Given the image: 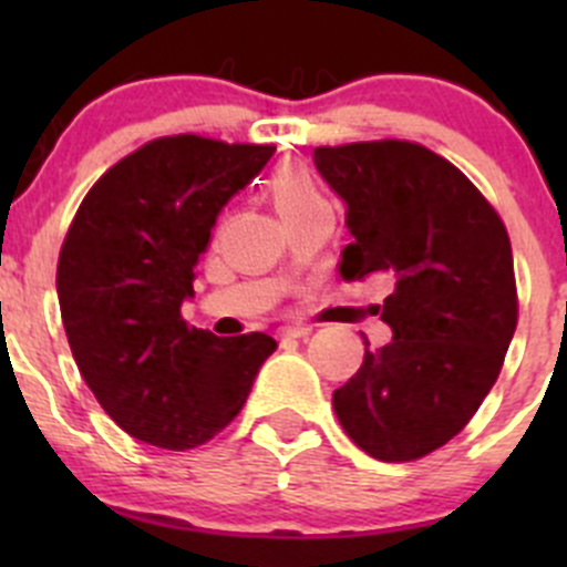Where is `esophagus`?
Here are the masks:
<instances>
[{"label": "esophagus", "instance_id": "esophagus-1", "mask_svg": "<svg viewBox=\"0 0 567 567\" xmlns=\"http://www.w3.org/2000/svg\"><path fill=\"white\" fill-rule=\"evenodd\" d=\"M310 326H285L282 331H279V337H285V340H288V337H293V340H301V337H307L310 334Z\"/></svg>", "mask_w": 567, "mask_h": 567}]
</instances>
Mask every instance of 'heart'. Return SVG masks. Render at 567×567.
I'll list each match as a JSON object with an SVG mask.
<instances>
[{"instance_id":"obj_1","label":"heart","mask_w":567,"mask_h":567,"mask_svg":"<svg viewBox=\"0 0 567 567\" xmlns=\"http://www.w3.org/2000/svg\"><path fill=\"white\" fill-rule=\"evenodd\" d=\"M268 192H271L274 205L285 221H299L316 214H331L329 199L316 181V175L305 167H279L268 177Z\"/></svg>"}]
</instances>
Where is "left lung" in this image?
I'll list each match as a JSON object with an SVG mask.
<instances>
[{
	"mask_svg": "<svg viewBox=\"0 0 567 567\" xmlns=\"http://www.w3.org/2000/svg\"><path fill=\"white\" fill-rule=\"evenodd\" d=\"M316 167L348 205L340 277L392 288L381 310L392 342L364 348L362 368L334 390L337 420L373 458H425L466 427L505 364L518 323L505 221L416 142L323 145Z\"/></svg>",
	"mask_w": 567,
	"mask_h": 567,
	"instance_id": "8db88e82",
	"label": "left lung"
}]
</instances>
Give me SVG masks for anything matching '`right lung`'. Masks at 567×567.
<instances>
[{"label":"right lung","mask_w":567,"mask_h":567,"mask_svg":"<svg viewBox=\"0 0 567 567\" xmlns=\"http://www.w3.org/2000/svg\"><path fill=\"white\" fill-rule=\"evenodd\" d=\"M274 151L158 136L109 167L68 227L56 262L68 346L101 409L140 442H210L277 351L262 331L216 337L181 316L216 216Z\"/></svg>","instance_id":"add662e5"}]
</instances>
